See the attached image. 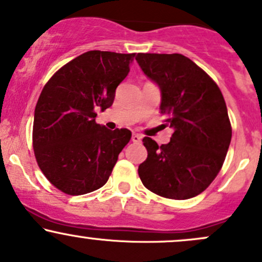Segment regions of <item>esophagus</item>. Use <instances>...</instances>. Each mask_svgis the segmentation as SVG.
Returning a JSON list of instances; mask_svg holds the SVG:
<instances>
[{
  "label": "esophagus",
  "instance_id": "esophagus-1",
  "mask_svg": "<svg viewBox=\"0 0 262 262\" xmlns=\"http://www.w3.org/2000/svg\"><path fill=\"white\" fill-rule=\"evenodd\" d=\"M142 136H140V134H137V133H134L133 136H132V140H133L134 143H140L142 142Z\"/></svg>",
  "mask_w": 262,
  "mask_h": 262
}]
</instances>
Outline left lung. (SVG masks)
<instances>
[{
  "mask_svg": "<svg viewBox=\"0 0 262 262\" xmlns=\"http://www.w3.org/2000/svg\"><path fill=\"white\" fill-rule=\"evenodd\" d=\"M140 68L162 91L160 113L174 129L168 144L145 137L148 157L138 168L148 190L166 199L196 196L219 174L231 142V124L220 88L179 53H138Z\"/></svg>",
  "mask_w": 262,
  "mask_h": 262,
  "instance_id": "1",
  "label": "left lung"
}]
</instances>
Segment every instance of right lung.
<instances>
[{
	"mask_svg": "<svg viewBox=\"0 0 262 262\" xmlns=\"http://www.w3.org/2000/svg\"><path fill=\"white\" fill-rule=\"evenodd\" d=\"M136 53L89 51L59 68L43 87L34 109L33 150L52 185L83 195L108 182L132 132L96 123L113 104L116 89Z\"/></svg>",
	"mask_w": 262,
	"mask_h": 262,
	"instance_id": "1",
	"label": "right lung"
}]
</instances>
